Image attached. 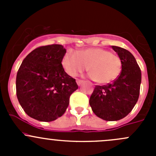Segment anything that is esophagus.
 Wrapping results in <instances>:
<instances>
[{"instance_id": "obj_1", "label": "esophagus", "mask_w": 156, "mask_h": 156, "mask_svg": "<svg viewBox=\"0 0 156 156\" xmlns=\"http://www.w3.org/2000/svg\"><path fill=\"white\" fill-rule=\"evenodd\" d=\"M76 82H77V84H78V86H81L83 84V83H84V81H82V80H80V79H77Z\"/></svg>"}]
</instances>
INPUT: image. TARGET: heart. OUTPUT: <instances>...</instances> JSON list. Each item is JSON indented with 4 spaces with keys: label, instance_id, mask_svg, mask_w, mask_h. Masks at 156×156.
<instances>
[{
    "label": "heart",
    "instance_id": "1",
    "mask_svg": "<svg viewBox=\"0 0 156 156\" xmlns=\"http://www.w3.org/2000/svg\"><path fill=\"white\" fill-rule=\"evenodd\" d=\"M62 63L67 74L72 77L87 69L90 77L100 84L115 81L122 70V61L119 56L98 48L85 49L76 53L69 50L64 56Z\"/></svg>",
    "mask_w": 156,
    "mask_h": 156
}]
</instances>
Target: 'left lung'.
<instances>
[{
	"label": "left lung",
	"mask_w": 156,
	"mask_h": 156,
	"mask_svg": "<svg viewBox=\"0 0 156 156\" xmlns=\"http://www.w3.org/2000/svg\"><path fill=\"white\" fill-rule=\"evenodd\" d=\"M112 48L122 61V72L107 85L96 86L89 103L97 117L118 121L127 116L136 105L140 95L141 71L130 52L116 46Z\"/></svg>",
	"instance_id": "obj_1"
}]
</instances>
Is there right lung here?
<instances>
[{
  "instance_id": "right-lung-1",
  "label": "right lung",
  "mask_w": 156,
  "mask_h": 156,
  "mask_svg": "<svg viewBox=\"0 0 156 156\" xmlns=\"http://www.w3.org/2000/svg\"><path fill=\"white\" fill-rule=\"evenodd\" d=\"M66 49L52 44L34 49L23 59L16 75L19 103L25 112L41 122H52L65 113L75 79L64 71Z\"/></svg>"
}]
</instances>
